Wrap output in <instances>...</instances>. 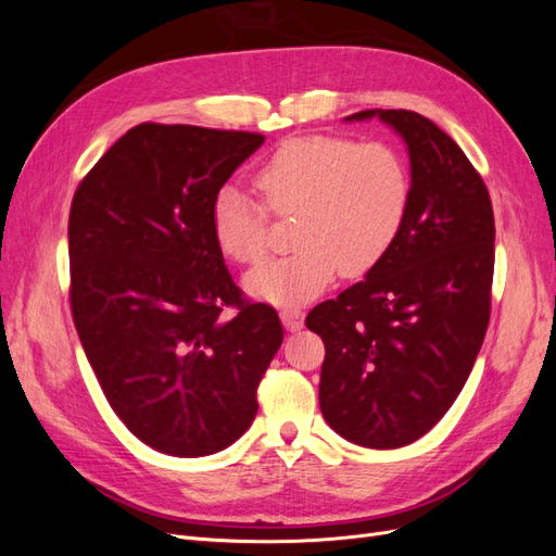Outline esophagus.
<instances>
[{
	"label": "esophagus",
	"instance_id": "34e87169",
	"mask_svg": "<svg viewBox=\"0 0 556 556\" xmlns=\"http://www.w3.org/2000/svg\"><path fill=\"white\" fill-rule=\"evenodd\" d=\"M280 319L282 325L288 331H299L301 327H304V311L296 308V306H288L280 311Z\"/></svg>",
	"mask_w": 556,
	"mask_h": 556
}]
</instances>
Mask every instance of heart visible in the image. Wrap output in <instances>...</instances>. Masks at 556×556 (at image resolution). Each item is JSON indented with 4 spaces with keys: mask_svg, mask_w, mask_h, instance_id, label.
I'll use <instances>...</instances> for the list:
<instances>
[{
    "mask_svg": "<svg viewBox=\"0 0 556 556\" xmlns=\"http://www.w3.org/2000/svg\"><path fill=\"white\" fill-rule=\"evenodd\" d=\"M255 188L274 215H294L290 255L257 264L243 285L274 306H299L323 292L336 271L357 278L390 252L410 211V166L382 141L296 137L255 169ZM225 257L250 264L266 250V210L239 185H223L211 208Z\"/></svg>",
    "mask_w": 556,
    "mask_h": 556,
    "instance_id": "heart-1",
    "label": "heart"
}]
</instances>
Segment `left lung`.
I'll return each mask as SVG.
<instances>
[{"instance_id": "8db88e82", "label": "left lung", "mask_w": 556, "mask_h": 556, "mask_svg": "<svg viewBox=\"0 0 556 556\" xmlns=\"http://www.w3.org/2000/svg\"><path fill=\"white\" fill-rule=\"evenodd\" d=\"M406 141L410 211L390 252L364 280L317 304L323 336L319 410L345 441L403 447L450 410L490 325L494 211L464 150L415 111L371 109Z\"/></svg>"}]
</instances>
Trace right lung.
<instances>
[{"mask_svg": "<svg viewBox=\"0 0 556 556\" xmlns=\"http://www.w3.org/2000/svg\"><path fill=\"white\" fill-rule=\"evenodd\" d=\"M262 134L143 123L80 180L70 213L72 315L106 401L146 445L206 457L241 439L282 343L213 237L217 190ZM237 307L227 320L224 306Z\"/></svg>", "mask_w": 556, "mask_h": 556, "instance_id": "obj_1", "label": "right lung"}]
</instances>
